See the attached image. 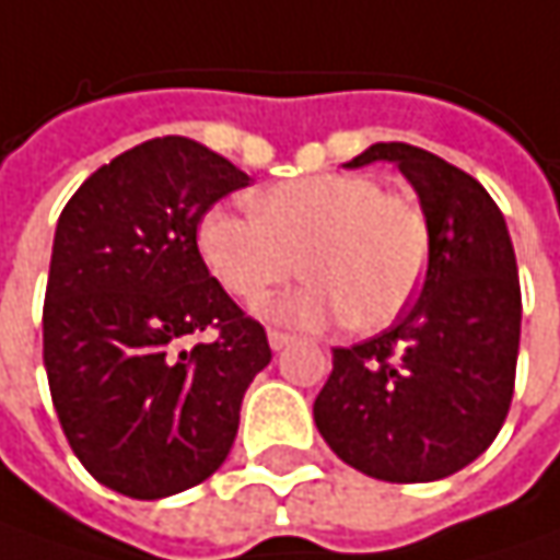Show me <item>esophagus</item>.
I'll use <instances>...</instances> for the list:
<instances>
[{
    "label": "esophagus",
    "mask_w": 560,
    "mask_h": 560,
    "mask_svg": "<svg viewBox=\"0 0 560 560\" xmlns=\"http://www.w3.org/2000/svg\"><path fill=\"white\" fill-rule=\"evenodd\" d=\"M294 342V336L291 332H279V329H269V346L272 351H281V348H288Z\"/></svg>",
    "instance_id": "1"
}]
</instances>
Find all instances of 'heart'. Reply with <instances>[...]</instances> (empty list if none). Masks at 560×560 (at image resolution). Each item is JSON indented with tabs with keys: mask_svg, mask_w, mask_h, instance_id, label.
<instances>
[{
	"mask_svg": "<svg viewBox=\"0 0 560 560\" xmlns=\"http://www.w3.org/2000/svg\"><path fill=\"white\" fill-rule=\"evenodd\" d=\"M253 214L209 209L196 244L234 298L256 301L298 266V288L259 304L266 319L326 326L342 319L374 332L399 319L428 269V224L415 199L383 192L364 174H313L272 183Z\"/></svg>",
	"mask_w": 560,
	"mask_h": 560,
	"instance_id": "1",
	"label": "heart"
}]
</instances>
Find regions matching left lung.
Returning <instances> with one entry per match:
<instances>
[{"label": "left lung", "mask_w": 560, "mask_h": 560, "mask_svg": "<svg viewBox=\"0 0 560 560\" xmlns=\"http://www.w3.org/2000/svg\"><path fill=\"white\" fill-rule=\"evenodd\" d=\"M374 161H393L418 192L428 272L393 329L332 348L313 421L364 476L438 481L481 456L508 418L523 316L516 256L476 177L406 142H377L346 167Z\"/></svg>", "instance_id": "obj_1"}]
</instances>
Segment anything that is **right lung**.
<instances>
[{
  "label": "right lung",
  "instance_id": "obj_1",
  "mask_svg": "<svg viewBox=\"0 0 560 560\" xmlns=\"http://www.w3.org/2000/svg\"><path fill=\"white\" fill-rule=\"evenodd\" d=\"M249 177L164 136L122 151L66 202L44 301V368L72 453L101 485L158 501L228 459L266 329L209 276L196 228ZM218 328L214 343L186 349Z\"/></svg>",
  "mask_w": 560,
  "mask_h": 560
}]
</instances>
